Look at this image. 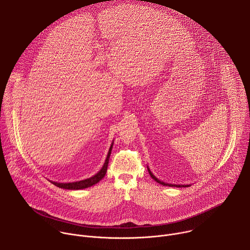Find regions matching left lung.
<instances>
[{"instance_id":"left-lung-1","label":"left lung","mask_w":250,"mask_h":250,"mask_svg":"<svg viewBox=\"0 0 250 250\" xmlns=\"http://www.w3.org/2000/svg\"><path fill=\"white\" fill-rule=\"evenodd\" d=\"M147 169H148V172H149V175H150V177L152 178V179L154 180V181H156L157 183H159V184H161V185H163V186H169V187H189L190 185H175V184H168V183H164V182H162V181H160V180H158L157 178L151 173V171L149 170V168L147 167Z\"/></svg>"}]
</instances>
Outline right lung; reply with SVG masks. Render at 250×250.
<instances>
[{
    "instance_id": "1",
    "label": "right lung",
    "mask_w": 250,
    "mask_h": 250,
    "mask_svg": "<svg viewBox=\"0 0 250 250\" xmlns=\"http://www.w3.org/2000/svg\"><path fill=\"white\" fill-rule=\"evenodd\" d=\"M113 145L112 144L108 155H106L105 161L102 167V169L94 176H92L91 178H88V179L82 180V181H78V182H72V183H57V182H52L53 185H55L56 187L62 188V189H66V190H79V189H85L88 187H91L95 184H97L98 182H100L103 178L104 177L105 173H106V169H108V164H109V159H110V155L112 152V148H113ZM51 182V181H50Z\"/></svg>"
}]
</instances>
